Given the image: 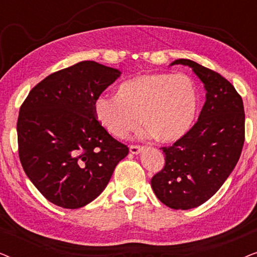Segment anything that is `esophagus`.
<instances>
[{
	"label": "esophagus",
	"instance_id": "34e87169",
	"mask_svg": "<svg viewBox=\"0 0 257 257\" xmlns=\"http://www.w3.org/2000/svg\"><path fill=\"white\" fill-rule=\"evenodd\" d=\"M143 151L142 146H130V152L132 154H139Z\"/></svg>",
	"mask_w": 257,
	"mask_h": 257
}]
</instances>
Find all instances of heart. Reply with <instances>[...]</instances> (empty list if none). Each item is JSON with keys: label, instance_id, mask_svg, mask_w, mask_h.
<instances>
[{"label": "heart", "instance_id": "b5f03b06", "mask_svg": "<svg viewBox=\"0 0 257 257\" xmlns=\"http://www.w3.org/2000/svg\"><path fill=\"white\" fill-rule=\"evenodd\" d=\"M199 107L195 84L185 75L146 73L122 82L115 96L94 99V117L112 136L124 138L139 125L161 143L180 139L194 124ZM141 118H139V115Z\"/></svg>", "mask_w": 257, "mask_h": 257}]
</instances>
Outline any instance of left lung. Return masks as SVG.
Segmentation results:
<instances>
[{
	"label": "left lung",
	"instance_id": "left-lung-1",
	"mask_svg": "<svg viewBox=\"0 0 257 257\" xmlns=\"http://www.w3.org/2000/svg\"><path fill=\"white\" fill-rule=\"evenodd\" d=\"M189 66L207 91L199 120L170 147H163L165 166L151 180L154 194L173 209H192L212 198L240 159L244 143L243 101L220 73L191 59Z\"/></svg>",
	"mask_w": 257,
	"mask_h": 257
}]
</instances>
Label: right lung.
I'll return each mask as SVG.
<instances>
[{"mask_svg": "<svg viewBox=\"0 0 257 257\" xmlns=\"http://www.w3.org/2000/svg\"><path fill=\"white\" fill-rule=\"evenodd\" d=\"M120 75L97 62H79L38 83L21 106V164L55 205L76 209L93 201L128 154L127 146L112 138L93 112L94 99Z\"/></svg>", "mask_w": 257, "mask_h": 257, "instance_id": "add662e5", "label": "right lung"}]
</instances>
